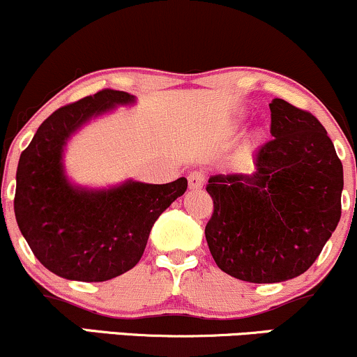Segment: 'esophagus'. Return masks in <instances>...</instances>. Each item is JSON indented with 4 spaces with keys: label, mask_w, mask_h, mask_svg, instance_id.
I'll list each match as a JSON object with an SVG mask.
<instances>
[{
    "label": "esophagus",
    "mask_w": 357,
    "mask_h": 357,
    "mask_svg": "<svg viewBox=\"0 0 357 357\" xmlns=\"http://www.w3.org/2000/svg\"><path fill=\"white\" fill-rule=\"evenodd\" d=\"M205 183V177L200 172H192L190 175H188V188L190 190H199V188H202Z\"/></svg>",
    "instance_id": "1"
}]
</instances>
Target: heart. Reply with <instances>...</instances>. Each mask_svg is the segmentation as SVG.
Returning a JSON list of instances; mask_svg holds the SVG:
<instances>
[{"label": "heart", "mask_w": 357, "mask_h": 357, "mask_svg": "<svg viewBox=\"0 0 357 357\" xmlns=\"http://www.w3.org/2000/svg\"><path fill=\"white\" fill-rule=\"evenodd\" d=\"M245 115L244 113H238V115L234 116L232 120L229 121L227 125V135L232 137L241 130L242 123H244ZM267 138V132L262 127H257L252 132L249 133V137L242 142L241 146L236 150L232 157V167L238 172H247L254 169L255 160H257V155L261 152L264 142Z\"/></svg>", "instance_id": "1"}]
</instances>
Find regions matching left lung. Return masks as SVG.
Masks as SVG:
<instances>
[{
	"instance_id": "8db88e82",
	"label": "left lung",
	"mask_w": 357,
	"mask_h": 357,
	"mask_svg": "<svg viewBox=\"0 0 357 357\" xmlns=\"http://www.w3.org/2000/svg\"><path fill=\"white\" fill-rule=\"evenodd\" d=\"M271 133L250 175H213L205 227L219 269L254 284L294 279L312 266L341 219L342 163L309 112L274 98Z\"/></svg>"
}]
</instances>
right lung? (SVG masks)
Wrapping results in <instances>:
<instances>
[{"label":"right lung","mask_w":357,"mask_h":357,"mask_svg":"<svg viewBox=\"0 0 357 357\" xmlns=\"http://www.w3.org/2000/svg\"><path fill=\"white\" fill-rule=\"evenodd\" d=\"M135 103L127 91L102 90L58 108L21 153L16 222L38 261L63 279L103 282L135 267L155 220L185 194V177L162 185L130 178L88 188L66 175L70 138L91 120Z\"/></svg>","instance_id":"right-lung-1"}]
</instances>
